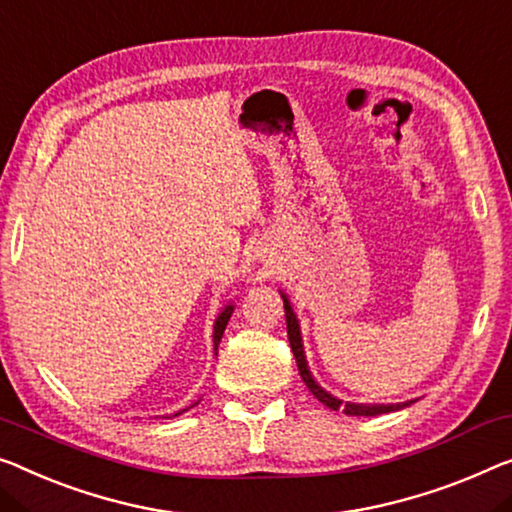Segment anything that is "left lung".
<instances>
[{
  "instance_id": "8db88e82",
  "label": "left lung",
  "mask_w": 512,
  "mask_h": 512,
  "mask_svg": "<svg viewBox=\"0 0 512 512\" xmlns=\"http://www.w3.org/2000/svg\"><path fill=\"white\" fill-rule=\"evenodd\" d=\"M282 303H285L287 338H289V345H292L296 365H299V375L305 381V386L310 388V393L315 395L319 402L326 404V407L333 409V411H342V414H347V416H379V414H388V411L402 409V407H407V404H411V402H404V404H354V402H342V400L333 398V395L326 393L322 386H317V381L310 377L308 363H305L303 345H301V333H299V322H296L294 312H292V308H289L287 296H282Z\"/></svg>"
}]
</instances>
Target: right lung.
<instances>
[{
    "instance_id": "1",
    "label": "right lung",
    "mask_w": 512,
    "mask_h": 512,
    "mask_svg": "<svg viewBox=\"0 0 512 512\" xmlns=\"http://www.w3.org/2000/svg\"><path fill=\"white\" fill-rule=\"evenodd\" d=\"M232 305H227V308L220 312L218 315V319H216V326H213V345H216V349H218V345H220V338H223V333H225V326H227V322H230V317H232Z\"/></svg>"
}]
</instances>
